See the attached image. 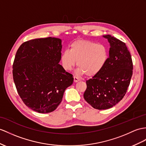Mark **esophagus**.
I'll list each match as a JSON object with an SVG mask.
<instances>
[{"instance_id":"1","label":"esophagus","mask_w":146,"mask_h":146,"mask_svg":"<svg viewBox=\"0 0 146 146\" xmlns=\"http://www.w3.org/2000/svg\"><path fill=\"white\" fill-rule=\"evenodd\" d=\"M79 80H80V79H79V78L76 77V76H74V82L76 83V82H79Z\"/></svg>"}]
</instances>
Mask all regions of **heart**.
Listing matches in <instances>:
<instances>
[{
	"label": "heart",
	"mask_w": 146,
	"mask_h": 146,
	"mask_svg": "<svg viewBox=\"0 0 146 146\" xmlns=\"http://www.w3.org/2000/svg\"><path fill=\"white\" fill-rule=\"evenodd\" d=\"M109 59L107 46L88 40H77L70 46V50L64 51L61 56L62 66L70 70L76 64L77 73L88 77L97 76L104 69Z\"/></svg>",
	"instance_id": "obj_1"
}]
</instances>
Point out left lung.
Wrapping results in <instances>:
<instances>
[{
    "mask_svg": "<svg viewBox=\"0 0 146 146\" xmlns=\"http://www.w3.org/2000/svg\"><path fill=\"white\" fill-rule=\"evenodd\" d=\"M110 43L109 59L97 76L86 81L84 97L97 110L113 107L122 100L133 75V62L126 44L110 35H104Z\"/></svg>",
    "mask_w": 146,
    "mask_h": 146,
    "instance_id": "left-lung-1",
    "label": "left lung"
}]
</instances>
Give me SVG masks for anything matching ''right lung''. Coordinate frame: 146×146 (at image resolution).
<instances>
[{
    "instance_id": "add662e5",
    "label": "right lung",
    "mask_w": 146,
    "mask_h": 146,
    "mask_svg": "<svg viewBox=\"0 0 146 146\" xmlns=\"http://www.w3.org/2000/svg\"><path fill=\"white\" fill-rule=\"evenodd\" d=\"M62 40L38 38L22 44L13 64V78L18 94L28 108L40 113L55 110L66 88L74 82L61 61Z\"/></svg>"
}]
</instances>
